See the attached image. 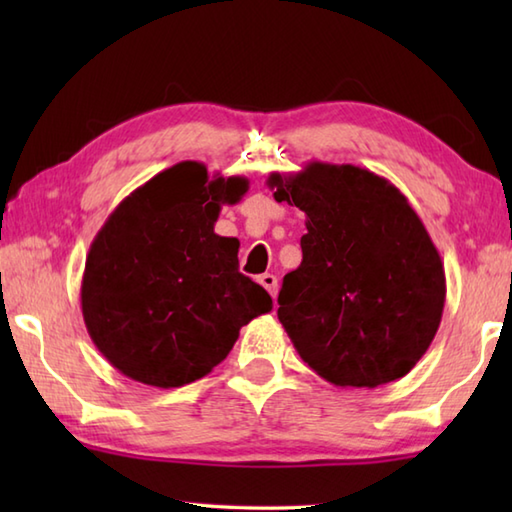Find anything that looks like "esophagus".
I'll return each instance as SVG.
<instances>
[{
    "mask_svg": "<svg viewBox=\"0 0 512 512\" xmlns=\"http://www.w3.org/2000/svg\"><path fill=\"white\" fill-rule=\"evenodd\" d=\"M259 284H262L268 292H270V297H277V277L275 275H270V273H266V275H259Z\"/></svg>",
    "mask_w": 512,
    "mask_h": 512,
    "instance_id": "1",
    "label": "esophagus"
}]
</instances>
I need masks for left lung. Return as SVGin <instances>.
Here are the masks:
<instances>
[{"mask_svg":"<svg viewBox=\"0 0 512 512\" xmlns=\"http://www.w3.org/2000/svg\"><path fill=\"white\" fill-rule=\"evenodd\" d=\"M266 184L306 213L303 259L277 299L299 356L336 387L409 374L440 328L447 279L405 195L374 171L321 160Z\"/></svg>","mask_w":512,"mask_h":512,"instance_id":"obj_1","label":"left lung"}]
</instances>
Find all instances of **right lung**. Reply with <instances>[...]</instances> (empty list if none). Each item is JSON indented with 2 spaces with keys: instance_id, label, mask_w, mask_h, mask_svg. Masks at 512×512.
Segmentation results:
<instances>
[{
  "instance_id": "right-lung-1",
  "label": "right lung",
  "mask_w": 512,
  "mask_h": 512,
  "mask_svg": "<svg viewBox=\"0 0 512 512\" xmlns=\"http://www.w3.org/2000/svg\"><path fill=\"white\" fill-rule=\"evenodd\" d=\"M244 176L178 162L132 191L107 217L85 259L81 310L90 339L143 385H189L220 365L242 325L273 310L237 270V237L213 228Z\"/></svg>"
}]
</instances>
